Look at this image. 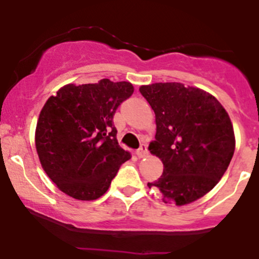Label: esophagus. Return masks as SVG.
I'll return each instance as SVG.
<instances>
[{
	"label": "esophagus",
	"mask_w": 259,
	"mask_h": 259,
	"mask_svg": "<svg viewBox=\"0 0 259 259\" xmlns=\"http://www.w3.org/2000/svg\"><path fill=\"white\" fill-rule=\"evenodd\" d=\"M137 155L139 158H144V156L148 155V145L146 144H142L140 148L137 150Z\"/></svg>",
	"instance_id": "1"
}]
</instances>
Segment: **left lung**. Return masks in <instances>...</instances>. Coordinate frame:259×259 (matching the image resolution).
I'll list each match as a JSON object with an SVG mask.
<instances>
[{
  "label": "left lung",
  "instance_id": "8db88e82",
  "mask_svg": "<svg viewBox=\"0 0 259 259\" xmlns=\"http://www.w3.org/2000/svg\"><path fill=\"white\" fill-rule=\"evenodd\" d=\"M140 94L155 113V140L149 150L163 161L158 188L164 203L184 205L215 187L236 148L233 125L210 94L179 82L142 86Z\"/></svg>",
  "mask_w": 259,
  "mask_h": 259
}]
</instances>
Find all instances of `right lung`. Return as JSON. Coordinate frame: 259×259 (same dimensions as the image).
I'll list each match as a JSON object with an SVG mask.
<instances>
[{
	"label": "right lung",
	"instance_id": "right-lung-1",
	"mask_svg": "<svg viewBox=\"0 0 259 259\" xmlns=\"http://www.w3.org/2000/svg\"><path fill=\"white\" fill-rule=\"evenodd\" d=\"M134 93L130 82L69 83L50 96L36 125V150L49 178L79 200L100 198L130 154L120 148L114 114Z\"/></svg>",
	"mask_w": 259,
	"mask_h": 259
}]
</instances>
